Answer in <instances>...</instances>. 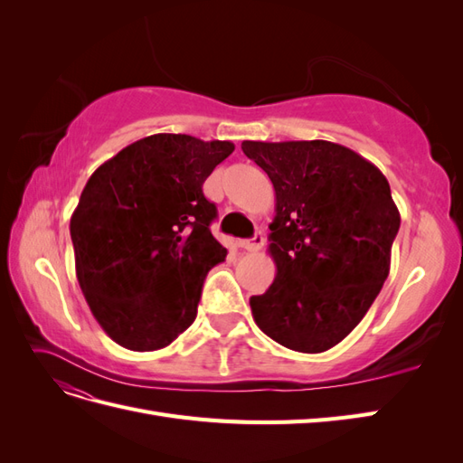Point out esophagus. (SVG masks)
<instances>
[{
	"instance_id": "obj_1",
	"label": "esophagus",
	"mask_w": 463,
	"mask_h": 463,
	"mask_svg": "<svg viewBox=\"0 0 463 463\" xmlns=\"http://www.w3.org/2000/svg\"><path fill=\"white\" fill-rule=\"evenodd\" d=\"M264 241H266V240H264V233H262V232H257L253 240H243V241H240V247H241L243 250H250V253H255V250L262 249Z\"/></svg>"
}]
</instances>
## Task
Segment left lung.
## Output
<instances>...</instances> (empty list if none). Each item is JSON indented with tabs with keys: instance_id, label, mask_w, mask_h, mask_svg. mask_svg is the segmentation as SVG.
<instances>
[{
	"instance_id": "8db88e82",
	"label": "left lung",
	"mask_w": 463,
	"mask_h": 463,
	"mask_svg": "<svg viewBox=\"0 0 463 463\" xmlns=\"http://www.w3.org/2000/svg\"><path fill=\"white\" fill-rule=\"evenodd\" d=\"M276 193L269 255L276 278L249 299L257 326L293 352L340 344L390 272L400 213L386 177L330 141H243Z\"/></svg>"
}]
</instances>
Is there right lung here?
<instances>
[{"instance_id":"1","label":"right lung","mask_w":463,"mask_h":463,"mask_svg":"<svg viewBox=\"0 0 463 463\" xmlns=\"http://www.w3.org/2000/svg\"><path fill=\"white\" fill-rule=\"evenodd\" d=\"M235 150L230 141L158 133L104 162L71 216L75 270L98 325L131 352L185 332L208 270L226 259L203 184Z\"/></svg>"}]
</instances>
